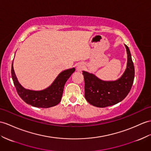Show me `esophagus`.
Here are the masks:
<instances>
[{"label":"esophagus","instance_id":"34e87169","mask_svg":"<svg viewBox=\"0 0 151 151\" xmlns=\"http://www.w3.org/2000/svg\"><path fill=\"white\" fill-rule=\"evenodd\" d=\"M81 69V67H78V70H80Z\"/></svg>","mask_w":151,"mask_h":151}]
</instances>
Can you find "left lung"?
<instances>
[{
    "label": "left lung",
    "mask_w": 151,
    "mask_h": 151,
    "mask_svg": "<svg viewBox=\"0 0 151 151\" xmlns=\"http://www.w3.org/2000/svg\"><path fill=\"white\" fill-rule=\"evenodd\" d=\"M127 54V68L123 75L114 81H104L93 73L83 71L84 97L91 105L105 108L122 101L129 92L134 78V67L130 50L125 45Z\"/></svg>",
    "instance_id": "obj_1"
}]
</instances>
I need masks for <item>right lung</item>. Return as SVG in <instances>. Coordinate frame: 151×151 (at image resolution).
<instances>
[{"label":"right lung","instance_id":"1","mask_svg":"<svg viewBox=\"0 0 151 151\" xmlns=\"http://www.w3.org/2000/svg\"><path fill=\"white\" fill-rule=\"evenodd\" d=\"M13 63V61L12 66V76L18 95L27 104L42 108H50L60 103L65 84L76 70L75 68L65 70L58 75L49 87L41 91H34L25 89L18 81Z\"/></svg>","mask_w":151,"mask_h":151}]
</instances>
